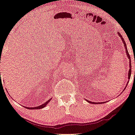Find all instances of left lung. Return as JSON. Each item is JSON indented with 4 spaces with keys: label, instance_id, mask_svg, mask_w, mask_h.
Masks as SVG:
<instances>
[{
    "label": "left lung",
    "instance_id": "left-lung-1",
    "mask_svg": "<svg viewBox=\"0 0 135 135\" xmlns=\"http://www.w3.org/2000/svg\"><path fill=\"white\" fill-rule=\"evenodd\" d=\"M118 35H119L120 37V39H122V42H123V44H124V47H125V48H126V54H127V57H128V59H130V69H129V71H128V79H130V76H131V72H132V69H131V68H132V65H131V60H130V55H129V53H128V50H127V45H126V42H125V41H124V39H123V37H122V36H121V35H120V34L119 33H118ZM89 102L90 103H93V104H96V102H90V101H89ZM98 103H99V102H98Z\"/></svg>",
    "mask_w": 135,
    "mask_h": 135
}]
</instances>
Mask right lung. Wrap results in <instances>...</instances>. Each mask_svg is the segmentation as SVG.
<instances>
[{
    "mask_svg": "<svg viewBox=\"0 0 135 135\" xmlns=\"http://www.w3.org/2000/svg\"><path fill=\"white\" fill-rule=\"evenodd\" d=\"M0 76H1V71H0ZM51 99H52V98H51V99H50L49 100H47V102H45V103L43 104H42V105H41L40 106L35 107H27V108H28V109H31V110H33V109H41V108H43L44 107H45L47 105L48 103H49L50 100H51Z\"/></svg>",
    "mask_w": 135,
    "mask_h": 135,
    "instance_id": "add662e5",
    "label": "right lung"
}]
</instances>
